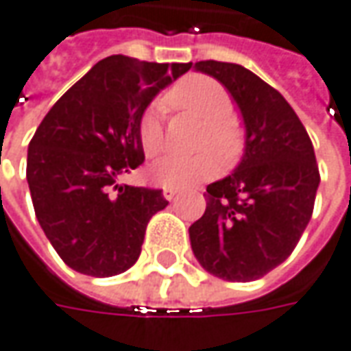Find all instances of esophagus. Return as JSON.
I'll return each mask as SVG.
<instances>
[{
  "label": "esophagus",
  "mask_w": 351,
  "mask_h": 351,
  "mask_svg": "<svg viewBox=\"0 0 351 351\" xmlns=\"http://www.w3.org/2000/svg\"><path fill=\"white\" fill-rule=\"evenodd\" d=\"M162 196H165L167 200H175L176 196H178V191H176V189H162Z\"/></svg>",
  "instance_id": "esophagus-1"
}]
</instances>
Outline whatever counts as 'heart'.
<instances>
[{
    "label": "heart",
    "instance_id": "b5f03b06",
    "mask_svg": "<svg viewBox=\"0 0 351 351\" xmlns=\"http://www.w3.org/2000/svg\"><path fill=\"white\" fill-rule=\"evenodd\" d=\"M165 104L202 117L206 128L200 135V145H214L228 162L236 159L241 147V131L236 119L230 115L232 98L220 82L208 76H191L167 94ZM137 137L147 157H155L165 149V130L160 115L155 110L141 115ZM218 171L220 159L212 151H202L196 155H167L153 162L147 175L151 182L165 189H189L216 176Z\"/></svg>",
    "mask_w": 351,
    "mask_h": 351
}]
</instances>
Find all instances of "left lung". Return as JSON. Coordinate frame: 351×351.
Returning <instances> with one entry per match:
<instances>
[{
    "mask_svg": "<svg viewBox=\"0 0 351 351\" xmlns=\"http://www.w3.org/2000/svg\"><path fill=\"white\" fill-rule=\"evenodd\" d=\"M234 98L245 125L243 157L208 184L206 212L189 228L194 257L223 281H255L297 247L320 184L314 147L295 110L252 70L200 60Z\"/></svg>",
    "mask_w": 351,
    "mask_h": 351,
    "instance_id": "1",
    "label": "left lung"
}]
</instances>
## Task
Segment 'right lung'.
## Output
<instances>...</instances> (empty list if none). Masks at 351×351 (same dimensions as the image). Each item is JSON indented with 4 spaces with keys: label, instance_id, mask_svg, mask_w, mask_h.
<instances>
[{
    "label": "right lung",
    "instance_id": "1",
    "mask_svg": "<svg viewBox=\"0 0 351 351\" xmlns=\"http://www.w3.org/2000/svg\"><path fill=\"white\" fill-rule=\"evenodd\" d=\"M192 62L114 54L86 72L45 115L27 153L37 220L60 259L90 277H114L139 257L162 191L117 184L145 153L137 125L162 88Z\"/></svg>",
    "mask_w": 351,
    "mask_h": 351
}]
</instances>
